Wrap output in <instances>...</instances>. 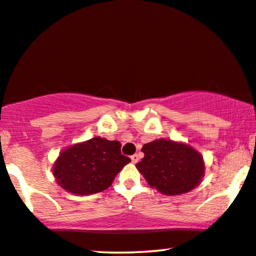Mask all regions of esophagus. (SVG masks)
Segmentation results:
<instances>
[{
	"instance_id": "34e87169",
	"label": "esophagus",
	"mask_w": 256,
	"mask_h": 256,
	"mask_svg": "<svg viewBox=\"0 0 256 256\" xmlns=\"http://www.w3.org/2000/svg\"><path fill=\"white\" fill-rule=\"evenodd\" d=\"M131 160H132V162H137L138 160H139V156H138V154H134V156H131Z\"/></svg>"
}]
</instances>
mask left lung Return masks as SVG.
Masks as SVG:
<instances>
[{
  "instance_id": "1",
  "label": "left lung",
  "mask_w": 256,
  "mask_h": 256,
  "mask_svg": "<svg viewBox=\"0 0 256 256\" xmlns=\"http://www.w3.org/2000/svg\"><path fill=\"white\" fill-rule=\"evenodd\" d=\"M142 151L145 156L136 166L150 186L162 194L187 193L202 178V156L188 145L158 139L145 144Z\"/></svg>"
}]
</instances>
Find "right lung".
Masks as SVG:
<instances>
[{"label": "right lung", "mask_w": 256, "mask_h": 256, "mask_svg": "<svg viewBox=\"0 0 256 256\" xmlns=\"http://www.w3.org/2000/svg\"><path fill=\"white\" fill-rule=\"evenodd\" d=\"M120 142L94 137L60 153L54 165L60 186L78 196H88L108 188L114 176L128 162L120 152Z\"/></svg>", "instance_id": "right-lung-1"}]
</instances>
